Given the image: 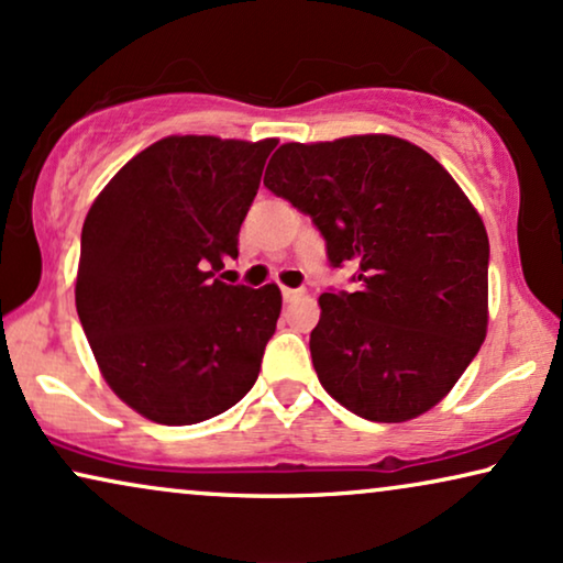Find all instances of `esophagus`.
Listing matches in <instances>:
<instances>
[{"mask_svg":"<svg viewBox=\"0 0 563 563\" xmlns=\"http://www.w3.org/2000/svg\"><path fill=\"white\" fill-rule=\"evenodd\" d=\"M306 294L303 288H283V301L290 303V301H298Z\"/></svg>","mask_w":563,"mask_h":563,"instance_id":"esophagus-1","label":"esophagus"}]
</instances>
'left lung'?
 Returning a JSON list of instances; mask_svg holds the SVG:
<instances>
[{"mask_svg":"<svg viewBox=\"0 0 563 563\" xmlns=\"http://www.w3.org/2000/svg\"><path fill=\"white\" fill-rule=\"evenodd\" d=\"M265 187L311 216L352 290L319 296L311 360L327 394L407 422L463 376L486 336L489 236L455 179L396 136L283 144Z\"/></svg>","mask_w":563,"mask_h":563,"instance_id":"1","label":"left lung"}]
</instances>
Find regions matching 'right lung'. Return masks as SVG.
<instances>
[{
	"label": "right lung",
	"instance_id": "right-lung-1",
	"mask_svg": "<svg viewBox=\"0 0 563 563\" xmlns=\"http://www.w3.org/2000/svg\"><path fill=\"white\" fill-rule=\"evenodd\" d=\"M275 139L167 136L97 195L81 229L77 313L104 380L159 424H198L260 376L283 296L213 275L236 260L239 229Z\"/></svg>",
	"mask_w": 563,
	"mask_h": 563
}]
</instances>
